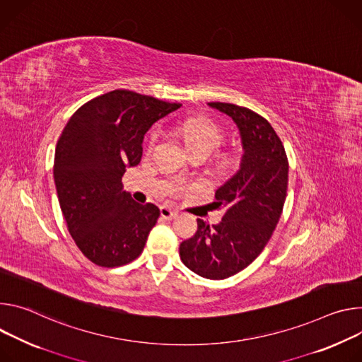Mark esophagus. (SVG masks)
Returning <instances> with one entry per match:
<instances>
[{
	"mask_svg": "<svg viewBox=\"0 0 362 362\" xmlns=\"http://www.w3.org/2000/svg\"><path fill=\"white\" fill-rule=\"evenodd\" d=\"M160 216H163L167 220H170V218H175L178 216V211L171 209L170 206H163V207H160Z\"/></svg>",
	"mask_w": 362,
	"mask_h": 362,
	"instance_id": "34e87169",
	"label": "esophagus"
}]
</instances>
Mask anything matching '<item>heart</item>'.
Masks as SVG:
<instances>
[{"label": "heart", "mask_w": 362, "mask_h": 362, "mask_svg": "<svg viewBox=\"0 0 362 362\" xmlns=\"http://www.w3.org/2000/svg\"><path fill=\"white\" fill-rule=\"evenodd\" d=\"M173 128L178 136L182 138L188 151H204L211 155L223 144V131L209 119L188 117L178 119L173 122ZM158 138L156 132L151 135V145L155 144Z\"/></svg>", "instance_id": "obj_1"}]
</instances>
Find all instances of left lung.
<instances>
[{
    "label": "left lung",
    "mask_w": 362,
    "mask_h": 362,
    "mask_svg": "<svg viewBox=\"0 0 362 362\" xmlns=\"http://www.w3.org/2000/svg\"><path fill=\"white\" fill-rule=\"evenodd\" d=\"M207 105L231 117L243 153L238 170L216 191L223 220L210 226L198 218L180 256L194 273L218 280L247 267L267 245L284 210L289 165L282 141L264 117L233 103Z\"/></svg>",
    "instance_id": "left-lung-1"
}]
</instances>
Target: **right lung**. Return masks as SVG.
I'll return each mask as SVG.
<instances>
[{"label": "right lung", "mask_w": 362, "mask_h": 362, "mask_svg": "<svg viewBox=\"0 0 362 362\" xmlns=\"http://www.w3.org/2000/svg\"><path fill=\"white\" fill-rule=\"evenodd\" d=\"M180 107L119 89L69 119L56 146L54 184L74 243L95 264L124 266L142 253L160 211L134 202L122 175L141 163L151 127Z\"/></svg>", "instance_id": "1"}]
</instances>
